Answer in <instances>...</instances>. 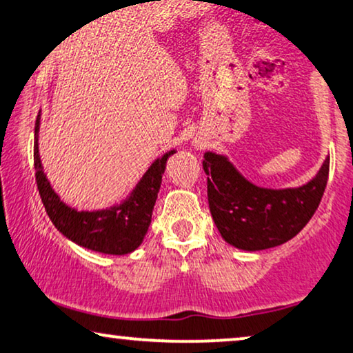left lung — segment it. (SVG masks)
<instances>
[{
	"label": "left lung",
	"instance_id": "1",
	"mask_svg": "<svg viewBox=\"0 0 353 353\" xmlns=\"http://www.w3.org/2000/svg\"><path fill=\"white\" fill-rule=\"evenodd\" d=\"M210 211L221 236L236 249L256 252L288 242L314 214L329 176V157L307 183L296 188H263L247 180L228 155L208 150Z\"/></svg>",
	"mask_w": 353,
	"mask_h": 353
}]
</instances>
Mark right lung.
<instances>
[{
	"label": "right lung",
	"instance_id": "obj_1",
	"mask_svg": "<svg viewBox=\"0 0 353 353\" xmlns=\"http://www.w3.org/2000/svg\"><path fill=\"white\" fill-rule=\"evenodd\" d=\"M39 129L41 111L34 129V168L39 194L57 230L77 245L99 254L125 255L136 250L149 230L167 160L176 150H168L155 159L132 191L119 203L103 210L80 211L63 203L47 180L39 155Z\"/></svg>",
	"mask_w": 353,
	"mask_h": 353
}]
</instances>
